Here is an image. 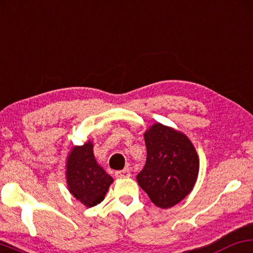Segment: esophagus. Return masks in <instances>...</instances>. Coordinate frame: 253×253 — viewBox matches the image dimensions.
Returning a JSON list of instances; mask_svg holds the SVG:
<instances>
[{"instance_id":"1","label":"esophagus","mask_w":253,"mask_h":253,"mask_svg":"<svg viewBox=\"0 0 253 253\" xmlns=\"http://www.w3.org/2000/svg\"><path fill=\"white\" fill-rule=\"evenodd\" d=\"M115 175L117 176V178H129V176H131V172L129 169H124L122 170H116L115 172Z\"/></svg>"}]
</instances>
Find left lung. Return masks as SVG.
<instances>
[{
	"instance_id": "8db88e82",
	"label": "left lung",
	"mask_w": 253,
	"mask_h": 253,
	"mask_svg": "<svg viewBox=\"0 0 253 253\" xmlns=\"http://www.w3.org/2000/svg\"><path fill=\"white\" fill-rule=\"evenodd\" d=\"M146 163L140 188L159 208H170L191 193L199 174L196 151L185 134L157 123L144 133Z\"/></svg>"
}]
</instances>
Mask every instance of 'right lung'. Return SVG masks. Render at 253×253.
Returning a JSON list of instances; mask_svg holds the SVG:
<instances>
[{
	"instance_id": "1",
	"label": "right lung",
	"mask_w": 253,
	"mask_h": 253,
	"mask_svg": "<svg viewBox=\"0 0 253 253\" xmlns=\"http://www.w3.org/2000/svg\"><path fill=\"white\" fill-rule=\"evenodd\" d=\"M66 174L70 192L87 207L103 201L113 182V178L95 160L90 142L74 147L68 156Z\"/></svg>"
}]
</instances>
